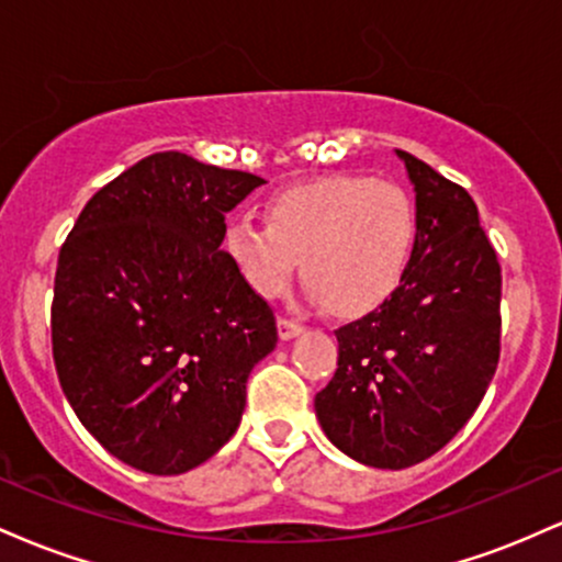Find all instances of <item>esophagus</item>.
Returning a JSON list of instances; mask_svg holds the SVG:
<instances>
[{
	"mask_svg": "<svg viewBox=\"0 0 562 562\" xmlns=\"http://www.w3.org/2000/svg\"><path fill=\"white\" fill-rule=\"evenodd\" d=\"M277 333H280L282 340H290V338H295V335L303 333V325H301V322H295V319L280 317V319H277Z\"/></svg>",
	"mask_w": 562,
	"mask_h": 562,
	"instance_id": "obj_1",
	"label": "esophagus"
}]
</instances>
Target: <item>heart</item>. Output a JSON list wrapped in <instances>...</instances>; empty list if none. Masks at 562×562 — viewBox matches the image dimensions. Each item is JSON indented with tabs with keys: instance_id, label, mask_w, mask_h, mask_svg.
Wrapping results in <instances>:
<instances>
[{
	"instance_id": "obj_1",
	"label": "heart",
	"mask_w": 562,
	"mask_h": 562,
	"mask_svg": "<svg viewBox=\"0 0 562 562\" xmlns=\"http://www.w3.org/2000/svg\"><path fill=\"white\" fill-rule=\"evenodd\" d=\"M417 237L402 187L370 177H327L277 192L267 224L235 218L227 250L261 299H280L295 274L340 317L380 306L398 288Z\"/></svg>"
}]
</instances>
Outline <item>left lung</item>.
<instances>
[{"label": "left lung", "instance_id": "8db88e82", "mask_svg": "<svg viewBox=\"0 0 562 562\" xmlns=\"http://www.w3.org/2000/svg\"><path fill=\"white\" fill-rule=\"evenodd\" d=\"M417 237L398 288L335 330L338 370L314 398L351 460L402 470L428 460L479 409L499 362L502 272L473 198L409 153Z\"/></svg>", "mask_w": 562, "mask_h": 562}]
</instances>
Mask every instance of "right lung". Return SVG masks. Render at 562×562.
Segmentation results:
<instances>
[{
	"label": "right lung",
	"mask_w": 562,
	"mask_h": 562,
	"mask_svg": "<svg viewBox=\"0 0 562 562\" xmlns=\"http://www.w3.org/2000/svg\"><path fill=\"white\" fill-rule=\"evenodd\" d=\"M261 184L156 153L94 192L63 243L57 378L83 428L126 465L187 473L240 425L277 325L222 240L224 216Z\"/></svg>",
	"instance_id": "obj_1"
}]
</instances>
